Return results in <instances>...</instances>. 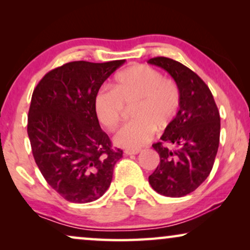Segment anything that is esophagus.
<instances>
[{"mask_svg": "<svg viewBox=\"0 0 250 250\" xmlns=\"http://www.w3.org/2000/svg\"><path fill=\"white\" fill-rule=\"evenodd\" d=\"M140 151H141V150H140V149H134V150L126 149L124 152H125L126 156H132V155H138V153H140Z\"/></svg>", "mask_w": 250, "mask_h": 250, "instance_id": "obj_1", "label": "esophagus"}]
</instances>
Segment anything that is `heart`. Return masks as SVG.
I'll list each match as a JSON object with an SVG mask.
<instances>
[{
    "instance_id": "b5f03b06",
    "label": "heart",
    "mask_w": 250,
    "mask_h": 250,
    "mask_svg": "<svg viewBox=\"0 0 250 250\" xmlns=\"http://www.w3.org/2000/svg\"><path fill=\"white\" fill-rule=\"evenodd\" d=\"M181 100L173 80L148 64H134L116 75L112 91H99L93 105L99 123L108 131L121 124L125 108L133 106V121L116 133L114 141L122 148L138 149L152 139L155 128L164 131L172 125Z\"/></svg>"
}]
</instances>
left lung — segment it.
<instances>
[{
    "label": "left lung",
    "instance_id": "left-lung-1",
    "mask_svg": "<svg viewBox=\"0 0 250 250\" xmlns=\"http://www.w3.org/2000/svg\"><path fill=\"white\" fill-rule=\"evenodd\" d=\"M148 63L165 69L179 85L182 98L175 121L165 129L162 141L152 145L160 163L149 183L163 196L183 197L196 190L213 168L220 145V112L209 87L194 71L165 57L152 58Z\"/></svg>",
    "mask_w": 250,
    "mask_h": 250
}]
</instances>
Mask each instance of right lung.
<instances>
[{"instance_id":"obj_1","label":"right lung","mask_w":250,"mask_h":250,"mask_svg":"<svg viewBox=\"0 0 250 250\" xmlns=\"http://www.w3.org/2000/svg\"><path fill=\"white\" fill-rule=\"evenodd\" d=\"M124 62L73 61L49 71L34 88L27 124L34 159L46 182L70 203L99 199L123 157L101 129L93 104Z\"/></svg>"}]
</instances>
